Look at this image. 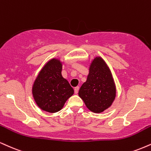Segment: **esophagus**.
<instances>
[{
    "instance_id": "obj_1",
    "label": "esophagus",
    "mask_w": 151,
    "mask_h": 151,
    "mask_svg": "<svg viewBox=\"0 0 151 151\" xmlns=\"http://www.w3.org/2000/svg\"><path fill=\"white\" fill-rule=\"evenodd\" d=\"M79 86L75 87V88H74V93H77L78 92H79Z\"/></svg>"
}]
</instances>
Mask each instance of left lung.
Instances as JSON below:
<instances>
[{
    "label": "left lung",
    "instance_id": "left-lung-1",
    "mask_svg": "<svg viewBox=\"0 0 151 151\" xmlns=\"http://www.w3.org/2000/svg\"><path fill=\"white\" fill-rule=\"evenodd\" d=\"M79 96L93 112H102L112 105L116 96L115 85L110 69L101 58H96L92 62Z\"/></svg>",
    "mask_w": 151,
    "mask_h": 151
}]
</instances>
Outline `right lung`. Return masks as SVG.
<instances>
[{
    "mask_svg": "<svg viewBox=\"0 0 151 151\" xmlns=\"http://www.w3.org/2000/svg\"><path fill=\"white\" fill-rule=\"evenodd\" d=\"M62 64L52 59L43 67L34 81L32 93L40 108L48 112H56L74 93L68 80L62 76Z\"/></svg>",
    "mask_w": 151,
    "mask_h": 151,
    "instance_id": "1",
    "label": "right lung"
}]
</instances>
